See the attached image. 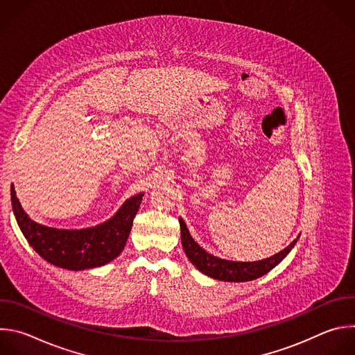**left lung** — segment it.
Listing matches in <instances>:
<instances>
[{
  "mask_svg": "<svg viewBox=\"0 0 355 355\" xmlns=\"http://www.w3.org/2000/svg\"><path fill=\"white\" fill-rule=\"evenodd\" d=\"M180 227H181L182 247L189 261L205 275L219 281H229V282H245V281H252L263 277L286 257V254L296 243V240H293L282 251L261 261H254V263L227 261L209 254V252H207L204 248L199 247L198 243H195L193 239L191 237L187 229V225L181 218H180Z\"/></svg>",
  "mask_w": 355,
  "mask_h": 355,
  "instance_id": "1",
  "label": "left lung"
}]
</instances>
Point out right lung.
Here are the masks:
<instances>
[{"label":"right lung","mask_w":355,"mask_h":355,"mask_svg":"<svg viewBox=\"0 0 355 355\" xmlns=\"http://www.w3.org/2000/svg\"><path fill=\"white\" fill-rule=\"evenodd\" d=\"M143 193L128 199L116 215L103 225L81 230L53 229L33 222L22 209L11 185L17 222L32 248L47 263L66 270H88L116 259L123 250Z\"/></svg>","instance_id":"right-lung-1"}]
</instances>
